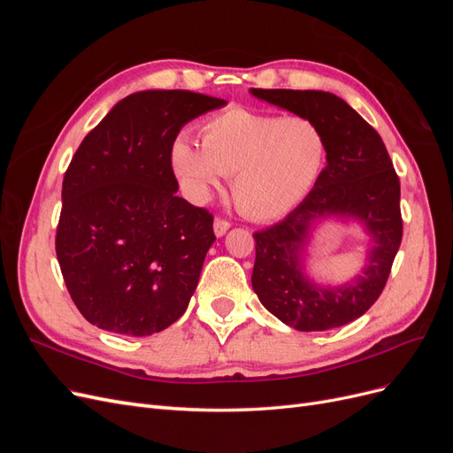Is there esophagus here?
Segmentation results:
<instances>
[{
  "label": "esophagus",
  "instance_id": "1",
  "mask_svg": "<svg viewBox=\"0 0 453 453\" xmlns=\"http://www.w3.org/2000/svg\"><path fill=\"white\" fill-rule=\"evenodd\" d=\"M228 228H230V223H228V221H225V219H215V223H213V232H215V236H217V238L225 236L226 232H228Z\"/></svg>",
  "mask_w": 453,
  "mask_h": 453
}]
</instances>
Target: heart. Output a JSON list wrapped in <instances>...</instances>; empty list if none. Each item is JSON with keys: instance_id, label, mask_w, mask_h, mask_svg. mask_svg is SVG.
Segmentation results:
<instances>
[{"instance_id": "obj_1", "label": "heart", "mask_w": 453, "mask_h": 453, "mask_svg": "<svg viewBox=\"0 0 453 453\" xmlns=\"http://www.w3.org/2000/svg\"><path fill=\"white\" fill-rule=\"evenodd\" d=\"M326 162L323 130L308 117H280L230 107L203 122L202 147L177 138L172 168L185 193L208 202L232 175L238 210L276 221L296 210L318 185Z\"/></svg>"}]
</instances>
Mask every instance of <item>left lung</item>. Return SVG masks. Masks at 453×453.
I'll use <instances>...</instances> for the list:
<instances>
[{
    "label": "left lung",
    "mask_w": 453,
    "mask_h": 453,
    "mask_svg": "<svg viewBox=\"0 0 453 453\" xmlns=\"http://www.w3.org/2000/svg\"><path fill=\"white\" fill-rule=\"evenodd\" d=\"M255 98L308 117L326 140V166L308 198L281 223L255 232L253 291L260 304L296 331L348 325L372 306L403 240L401 183L380 134L336 94L251 88ZM357 222L369 238L365 265L344 284H321L305 268L314 226Z\"/></svg>",
    "instance_id": "8db88e82"
}]
</instances>
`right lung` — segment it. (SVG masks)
I'll return each mask as SVG.
<instances>
[{
  "label": "right lung",
  "instance_id": "1",
  "mask_svg": "<svg viewBox=\"0 0 453 453\" xmlns=\"http://www.w3.org/2000/svg\"><path fill=\"white\" fill-rule=\"evenodd\" d=\"M226 100L142 90L87 134L62 183L57 257L83 318L127 336L164 331L185 313L211 243L213 217L177 196V134Z\"/></svg>",
  "mask_w": 453,
  "mask_h": 453
}]
</instances>
